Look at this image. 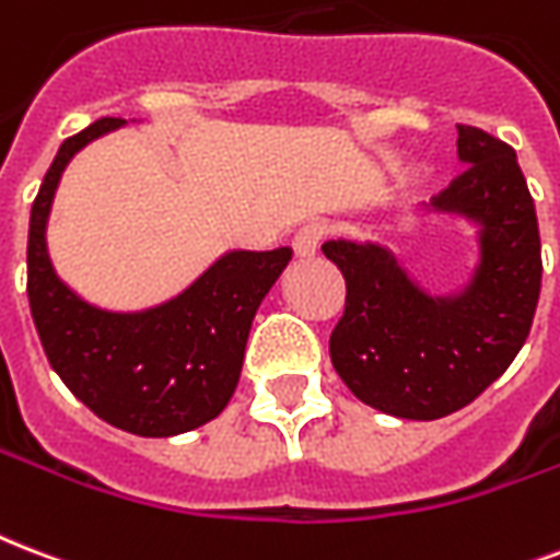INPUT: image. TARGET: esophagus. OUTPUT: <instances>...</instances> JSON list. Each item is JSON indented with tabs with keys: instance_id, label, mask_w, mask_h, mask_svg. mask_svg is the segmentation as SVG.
Masks as SVG:
<instances>
[{
	"instance_id": "1",
	"label": "esophagus",
	"mask_w": 560,
	"mask_h": 560,
	"mask_svg": "<svg viewBox=\"0 0 560 560\" xmlns=\"http://www.w3.org/2000/svg\"><path fill=\"white\" fill-rule=\"evenodd\" d=\"M319 243H323V229L319 225H305L293 237V252H296V258H314L319 252Z\"/></svg>"
}]
</instances>
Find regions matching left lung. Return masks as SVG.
I'll use <instances>...</instances> for the list:
<instances>
[{"mask_svg": "<svg viewBox=\"0 0 560 560\" xmlns=\"http://www.w3.org/2000/svg\"><path fill=\"white\" fill-rule=\"evenodd\" d=\"M467 170L417 217L472 229L476 261L452 290H429L402 237H337L323 246L347 279V311L328 340L337 375L364 405L399 420H441L505 373L523 349L540 296V232L517 152L458 126Z\"/></svg>", "mask_w": 560, "mask_h": 560, "instance_id": "left-lung-1", "label": "left lung"}]
</instances>
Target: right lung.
<instances>
[{
	"label": "right lung",
	"instance_id": "1",
	"mask_svg": "<svg viewBox=\"0 0 560 560\" xmlns=\"http://www.w3.org/2000/svg\"><path fill=\"white\" fill-rule=\"evenodd\" d=\"M122 126L128 119L105 117L67 138L43 176L28 220V305L43 352L75 399L122 432L173 438L229 405L255 311L293 249L223 252L182 293L149 308H102L81 296L55 270L49 213L72 158Z\"/></svg>",
	"mask_w": 560,
	"mask_h": 560
}]
</instances>
